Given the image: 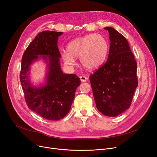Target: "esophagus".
<instances>
[{
  "label": "esophagus",
  "instance_id": "esophagus-1",
  "mask_svg": "<svg viewBox=\"0 0 157 157\" xmlns=\"http://www.w3.org/2000/svg\"><path fill=\"white\" fill-rule=\"evenodd\" d=\"M80 79L81 82H85L88 79V78L85 76H80Z\"/></svg>",
  "mask_w": 157,
  "mask_h": 157
}]
</instances>
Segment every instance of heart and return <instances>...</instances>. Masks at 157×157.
<instances>
[{
    "mask_svg": "<svg viewBox=\"0 0 157 157\" xmlns=\"http://www.w3.org/2000/svg\"><path fill=\"white\" fill-rule=\"evenodd\" d=\"M67 52L62 53L66 64L72 65L79 57L84 67L90 70L98 69L105 62L109 52L106 38L97 34H90L74 39L67 44Z\"/></svg>",
    "mask_w": 157,
    "mask_h": 157,
    "instance_id": "1",
    "label": "heart"
}]
</instances>
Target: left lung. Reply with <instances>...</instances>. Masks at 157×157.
Instances as JSON below:
<instances>
[{
    "label": "left lung",
    "instance_id": "obj_1",
    "mask_svg": "<svg viewBox=\"0 0 157 157\" xmlns=\"http://www.w3.org/2000/svg\"><path fill=\"white\" fill-rule=\"evenodd\" d=\"M109 34L108 60L90 76L97 109L108 117H117L130 106L138 85L137 62L126 38L113 27Z\"/></svg>",
    "mask_w": 157,
    "mask_h": 157
}]
</instances>
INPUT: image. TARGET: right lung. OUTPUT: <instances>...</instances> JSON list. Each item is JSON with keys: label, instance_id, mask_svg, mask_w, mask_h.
<instances>
[{"label": "right lung", "instance_id": "obj_1", "mask_svg": "<svg viewBox=\"0 0 157 157\" xmlns=\"http://www.w3.org/2000/svg\"><path fill=\"white\" fill-rule=\"evenodd\" d=\"M63 32L43 31L30 43L21 59L20 82L29 108L49 120H59L69 112L80 79L61 70L58 38ZM39 59L47 63L46 82L33 86L29 75L31 65Z\"/></svg>", "mask_w": 157, "mask_h": 157}]
</instances>
